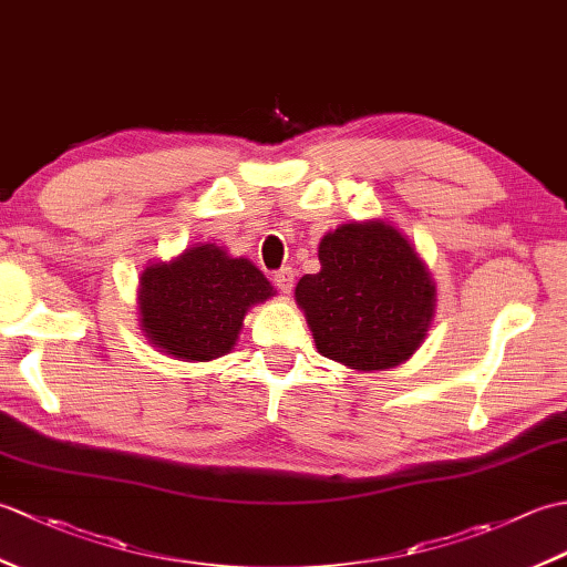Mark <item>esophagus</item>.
Segmentation results:
<instances>
[{
	"instance_id": "1",
	"label": "esophagus",
	"mask_w": 567,
	"mask_h": 567,
	"mask_svg": "<svg viewBox=\"0 0 567 567\" xmlns=\"http://www.w3.org/2000/svg\"><path fill=\"white\" fill-rule=\"evenodd\" d=\"M272 282L277 285V290L282 295H290L292 287H295V270L292 268H282L272 275Z\"/></svg>"
}]
</instances>
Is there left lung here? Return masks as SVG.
Returning a JSON list of instances; mask_svg holds the SVG:
<instances>
[{
  "label": "left lung",
  "mask_w": 567,
  "mask_h": 567,
  "mask_svg": "<svg viewBox=\"0 0 567 567\" xmlns=\"http://www.w3.org/2000/svg\"><path fill=\"white\" fill-rule=\"evenodd\" d=\"M319 262L295 287L317 351L353 372L406 363L436 315V282L412 240L384 219L341 224L321 238Z\"/></svg>",
  "instance_id": "8db88e82"
}]
</instances>
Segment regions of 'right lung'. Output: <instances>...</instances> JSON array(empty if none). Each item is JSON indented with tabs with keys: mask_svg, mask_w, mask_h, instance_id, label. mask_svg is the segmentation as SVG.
<instances>
[{
	"mask_svg": "<svg viewBox=\"0 0 567 567\" xmlns=\"http://www.w3.org/2000/svg\"><path fill=\"white\" fill-rule=\"evenodd\" d=\"M270 297L275 287L248 258L195 244L141 272V331L167 358L209 363L231 353L248 309Z\"/></svg>",
	"mask_w": 567,
	"mask_h": 567,
	"instance_id": "1",
	"label": "right lung"
}]
</instances>
